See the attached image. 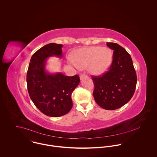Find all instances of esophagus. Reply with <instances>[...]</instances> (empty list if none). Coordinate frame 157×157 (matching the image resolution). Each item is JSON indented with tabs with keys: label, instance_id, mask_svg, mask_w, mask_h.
Instances as JSON below:
<instances>
[{
	"label": "esophagus",
	"instance_id": "esophagus-1",
	"mask_svg": "<svg viewBox=\"0 0 157 157\" xmlns=\"http://www.w3.org/2000/svg\"><path fill=\"white\" fill-rule=\"evenodd\" d=\"M86 75H85V74H81L80 75V80H83L84 78H86Z\"/></svg>",
	"mask_w": 157,
	"mask_h": 157
}]
</instances>
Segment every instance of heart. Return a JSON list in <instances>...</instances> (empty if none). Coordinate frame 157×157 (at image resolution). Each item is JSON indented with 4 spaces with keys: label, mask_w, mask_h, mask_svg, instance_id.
I'll return each instance as SVG.
<instances>
[{
    "label": "heart",
    "mask_w": 157,
    "mask_h": 157,
    "mask_svg": "<svg viewBox=\"0 0 157 157\" xmlns=\"http://www.w3.org/2000/svg\"><path fill=\"white\" fill-rule=\"evenodd\" d=\"M112 58V51L109 48L91 46L77 50L69 62L80 69L88 67L92 74L101 75L111 67Z\"/></svg>",
    "instance_id": "obj_1"
}]
</instances>
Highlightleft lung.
I'll list each match as a JSON object with an SVG mask.
<instances>
[{"label": "left lung", "mask_w": 157, "mask_h": 157, "mask_svg": "<svg viewBox=\"0 0 157 157\" xmlns=\"http://www.w3.org/2000/svg\"><path fill=\"white\" fill-rule=\"evenodd\" d=\"M106 45L113 51L109 71L100 77H92L95 102L106 110L118 109L132 97L136 85V75L129 53L116 43Z\"/></svg>", "instance_id": "obj_1"}]
</instances>
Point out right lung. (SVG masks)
<instances>
[{
  "label": "right lung",
  "instance_id": "obj_1",
  "mask_svg": "<svg viewBox=\"0 0 157 157\" xmlns=\"http://www.w3.org/2000/svg\"><path fill=\"white\" fill-rule=\"evenodd\" d=\"M63 45L51 43L31 57L26 75L29 97L35 106L47 116L58 117L72 107L71 95L80 83L79 77L65 76L62 72L51 73L46 69L49 57H62Z\"/></svg>",
  "mask_w": 157,
  "mask_h": 157
}]
</instances>
